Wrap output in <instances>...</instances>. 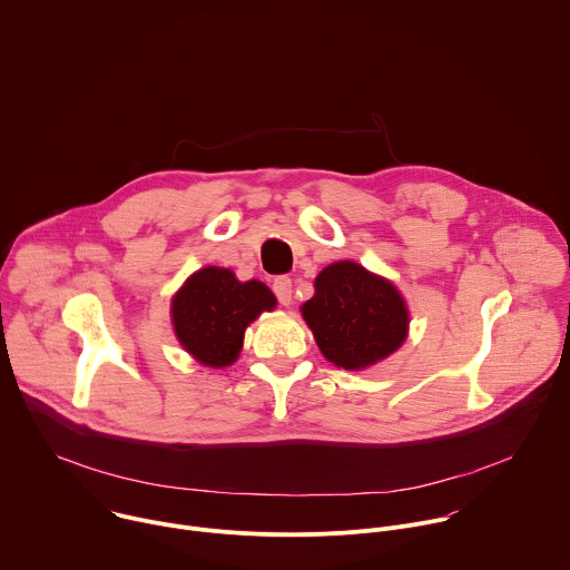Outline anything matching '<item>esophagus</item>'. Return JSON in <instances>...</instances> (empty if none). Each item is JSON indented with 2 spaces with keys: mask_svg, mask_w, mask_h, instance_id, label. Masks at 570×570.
Returning a JSON list of instances; mask_svg holds the SVG:
<instances>
[{
  "mask_svg": "<svg viewBox=\"0 0 570 570\" xmlns=\"http://www.w3.org/2000/svg\"><path fill=\"white\" fill-rule=\"evenodd\" d=\"M272 289L281 305H292V278L289 276H276L272 283Z\"/></svg>",
  "mask_w": 570,
  "mask_h": 570,
  "instance_id": "obj_1",
  "label": "esophagus"
}]
</instances>
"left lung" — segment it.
<instances>
[{
    "label": "left lung",
    "instance_id": "1",
    "mask_svg": "<svg viewBox=\"0 0 570 570\" xmlns=\"http://www.w3.org/2000/svg\"><path fill=\"white\" fill-rule=\"evenodd\" d=\"M303 318L327 361L343 370L367 367L392 354L407 332V309L392 283L352 261L325 267Z\"/></svg>",
    "mask_w": 570,
    "mask_h": 570
}]
</instances>
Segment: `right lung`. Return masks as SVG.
<instances>
[{
  "label": "right lung",
  "mask_w": 570,
  "mask_h": 570,
  "mask_svg": "<svg viewBox=\"0 0 570 570\" xmlns=\"http://www.w3.org/2000/svg\"><path fill=\"white\" fill-rule=\"evenodd\" d=\"M274 305L261 281L240 283L229 269L205 267L174 298L171 318L187 352L209 367H225L238 358L245 327Z\"/></svg>",
  "instance_id": "obj_1"
}]
</instances>
